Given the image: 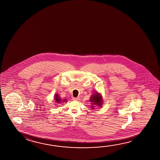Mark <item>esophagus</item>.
Instances as JSON below:
<instances>
[{"instance_id": "obj_1", "label": "esophagus", "mask_w": 160, "mask_h": 160, "mask_svg": "<svg viewBox=\"0 0 160 160\" xmlns=\"http://www.w3.org/2000/svg\"><path fill=\"white\" fill-rule=\"evenodd\" d=\"M72 99H73V100H74V101H79V98H75V97H73Z\"/></svg>"}]
</instances>
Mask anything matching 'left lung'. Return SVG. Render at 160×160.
I'll use <instances>...</instances> for the list:
<instances>
[{
	"label": "left lung",
	"mask_w": 160,
	"mask_h": 160,
	"mask_svg": "<svg viewBox=\"0 0 160 160\" xmlns=\"http://www.w3.org/2000/svg\"><path fill=\"white\" fill-rule=\"evenodd\" d=\"M102 101H102V97L98 92L95 93V94H93L92 97H91V99L90 100V102H91L93 105H97L99 107L102 106ZM92 107L93 106H92Z\"/></svg>",
	"instance_id": "8db88e82"
}]
</instances>
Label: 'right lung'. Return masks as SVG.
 <instances>
[{
    "mask_svg": "<svg viewBox=\"0 0 160 160\" xmlns=\"http://www.w3.org/2000/svg\"><path fill=\"white\" fill-rule=\"evenodd\" d=\"M55 96H56V97H55V100L56 101V102H57V103H62L61 102H63H63H65L66 100V99L61 100V98H59V97H58V95H57V94L55 95Z\"/></svg>",
    "mask_w": 160,
    "mask_h": 160,
    "instance_id": "add662e5",
    "label": "right lung"
}]
</instances>
